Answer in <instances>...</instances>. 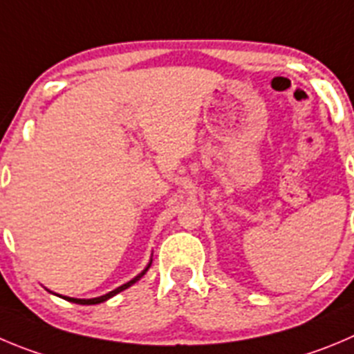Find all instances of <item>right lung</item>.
Returning a JSON list of instances; mask_svg holds the SVG:
<instances>
[{"label": "right lung", "mask_w": 354, "mask_h": 354, "mask_svg": "<svg viewBox=\"0 0 354 354\" xmlns=\"http://www.w3.org/2000/svg\"><path fill=\"white\" fill-rule=\"evenodd\" d=\"M150 266H151V260H150V262H148V266L145 267V269L141 270L140 274H138L136 277H132L131 281H127V283H125V285L118 286V288H115L113 292H110V293H104V295H101V297H94V299H73V297H66V295L62 297V295H59V293H54V292H50V290H48V292H50V293H54V295H57V297H61V299L68 300V302H73V304H82V306H94V304H101V302H104V300L111 299V297H115V295H117V293L124 292V290H127L129 286H132V285H134V283H136V281H140L141 277H143L145 274H147V270L150 269Z\"/></svg>", "instance_id": "obj_1"}]
</instances>
